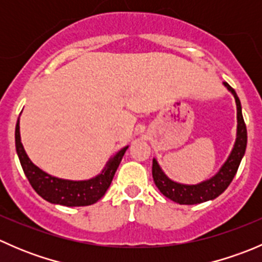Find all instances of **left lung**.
Masks as SVG:
<instances>
[{"instance_id":"8db88e82","label":"left lung","mask_w":262,"mask_h":262,"mask_svg":"<svg viewBox=\"0 0 262 262\" xmlns=\"http://www.w3.org/2000/svg\"><path fill=\"white\" fill-rule=\"evenodd\" d=\"M223 84L232 92V95L234 96V100H236L237 137L233 149H232L231 155L227 158L224 165L221 167V170L213 178H210L209 180H205L196 185H185L168 179L162 171V168L160 167L156 158H153L152 176L156 186L158 187V190L166 198L171 199L172 202L179 203V204H200V203L213 200L216 196H219L229 186L232 180H233L234 175H236L237 170H238L239 163H241L242 157H244L246 152V146H247V129H246L244 116H242L241 101H239L236 91L227 82H224Z\"/></svg>"}]
</instances>
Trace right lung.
<instances>
[{
	"label": "right lung",
	"instance_id": "right-lung-1",
	"mask_svg": "<svg viewBox=\"0 0 262 262\" xmlns=\"http://www.w3.org/2000/svg\"><path fill=\"white\" fill-rule=\"evenodd\" d=\"M18 124L20 121L17 119L16 129H15V144H16V152L21 167L33 189L43 199L52 204H59L64 207H86L101 199L109 189L116 168L119 167L124 153L128 149V146L121 148L114 157L110 158L101 173L90 180H63L48 175L31 162L21 143Z\"/></svg>",
	"mask_w": 262,
	"mask_h": 262
}]
</instances>
